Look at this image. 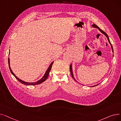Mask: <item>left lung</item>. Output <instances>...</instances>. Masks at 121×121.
<instances>
[{"label": "left lung", "mask_w": 121, "mask_h": 121, "mask_svg": "<svg viewBox=\"0 0 121 121\" xmlns=\"http://www.w3.org/2000/svg\"><path fill=\"white\" fill-rule=\"evenodd\" d=\"M92 26L93 27H95V28H98L99 29V30L101 32V33H102L103 34H104V35H105V36L107 37V39H108V42H109V43L110 44V45H111V48H112V52H113V47H112V44H111V43H110V40H109V37H108V35H107V34L105 33V32H104L103 31V30H101V29H100L97 25H96L95 24H93V25H92ZM69 69H70V72H71V75H72V78L74 79V80H75L76 81V80L75 79V78H74V77H73V71H72V65H70V66H69ZM98 84H97V85H95V86H92V87H94V86H97V85H98Z\"/></svg>", "instance_id": "obj_1"}]
</instances>
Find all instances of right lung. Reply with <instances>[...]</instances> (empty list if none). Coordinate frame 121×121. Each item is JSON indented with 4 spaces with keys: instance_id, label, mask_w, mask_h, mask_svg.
<instances>
[{
    "instance_id": "add662e5",
    "label": "right lung",
    "mask_w": 121,
    "mask_h": 121,
    "mask_svg": "<svg viewBox=\"0 0 121 121\" xmlns=\"http://www.w3.org/2000/svg\"><path fill=\"white\" fill-rule=\"evenodd\" d=\"M53 63V62H52L50 64V65H49V67L48 68V69L47 70V71H46L45 74H44V75L43 76V77L40 80H38V81L35 82H32V83H31H31L30 82V83H29V82H25V81H22V80L21 79H20V78H18L17 77V76L13 73V72H12V69H11V68H10V59H9V58H8V64H9V69H10L11 73L14 76V77L16 78L19 81H20L21 83H22V84H24V85H35L39 84H41V83H43V82H44L45 80H46V79H47L48 78V75H49V72H50V71L51 69H52V67Z\"/></svg>"
}]
</instances>
